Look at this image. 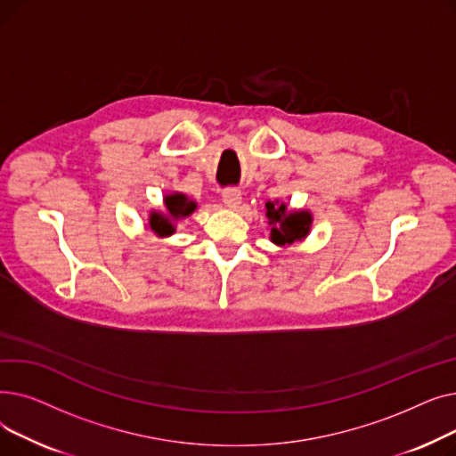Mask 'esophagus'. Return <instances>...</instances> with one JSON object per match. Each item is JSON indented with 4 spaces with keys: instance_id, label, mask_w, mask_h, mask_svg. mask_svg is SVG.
<instances>
[{
    "instance_id": "34e87169",
    "label": "esophagus",
    "mask_w": 456,
    "mask_h": 456,
    "mask_svg": "<svg viewBox=\"0 0 456 456\" xmlns=\"http://www.w3.org/2000/svg\"><path fill=\"white\" fill-rule=\"evenodd\" d=\"M222 200H224V205H225L227 208L236 210L238 207H240V203H242V194H240V190H236V188H227V190L224 191Z\"/></svg>"
}]
</instances>
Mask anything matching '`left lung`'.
I'll return each instance as SVG.
<instances>
[{"instance_id": "1", "label": "left lung", "mask_w": 456, "mask_h": 456, "mask_svg": "<svg viewBox=\"0 0 456 456\" xmlns=\"http://www.w3.org/2000/svg\"><path fill=\"white\" fill-rule=\"evenodd\" d=\"M266 218L270 225V240L279 248H289L305 240L314 220L310 210L289 208L279 200L266 203Z\"/></svg>"}]
</instances>
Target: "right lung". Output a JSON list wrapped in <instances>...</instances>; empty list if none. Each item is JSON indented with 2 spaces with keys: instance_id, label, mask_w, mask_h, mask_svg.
Listing matches in <instances>:
<instances>
[{
  "instance_id": "obj_1",
  "label": "right lung",
  "mask_w": 456,
  "mask_h": 456,
  "mask_svg": "<svg viewBox=\"0 0 456 456\" xmlns=\"http://www.w3.org/2000/svg\"><path fill=\"white\" fill-rule=\"evenodd\" d=\"M198 203L190 200L183 191H170L164 196V210H150V218L146 229L159 238H167L175 232L177 222L194 214Z\"/></svg>"
}]
</instances>
